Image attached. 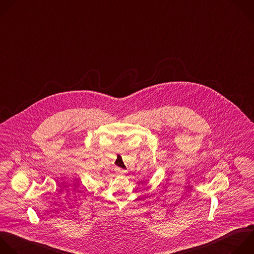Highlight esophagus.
<instances>
[{"instance_id":"obj_1","label":"esophagus","mask_w":254,"mask_h":254,"mask_svg":"<svg viewBox=\"0 0 254 254\" xmlns=\"http://www.w3.org/2000/svg\"><path fill=\"white\" fill-rule=\"evenodd\" d=\"M116 172L118 175H121V176H124L127 174V171L126 170H123V168H120V167H117L116 168Z\"/></svg>"}]
</instances>
